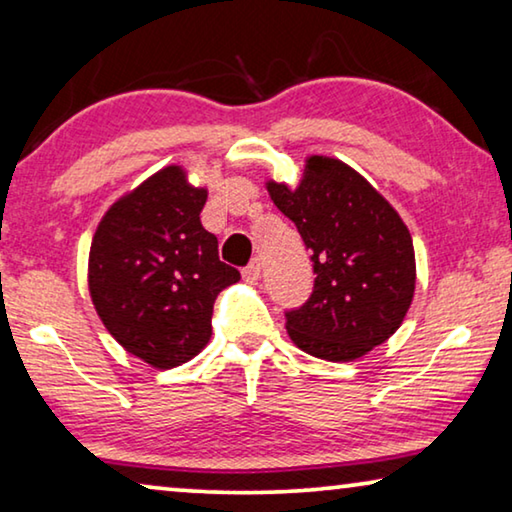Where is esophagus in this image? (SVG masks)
<instances>
[{"mask_svg": "<svg viewBox=\"0 0 512 512\" xmlns=\"http://www.w3.org/2000/svg\"><path fill=\"white\" fill-rule=\"evenodd\" d=\"M259 276H262V264H259V259H253V262L243 269V280L250 282V285H255Z\"/></svg>", "mask_w": 512, "mask_h": 512, "instance_id": "esophagus-1", "label": "esophagus"}]
</instances>
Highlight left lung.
<instances>
[{"mask_svg":"<svg viewBox=\"0 0 512 512\" xmlns=\"http://www.w3.org/2000/svg\"><path fill=\"white\" fill-rule=\"evenodd\" d=\"M271 202L310 248L315 289L287 312V335L301 352L349 363L400 329L414 301L411 234L372 183L331 156H308L296 186L266 181Z\"/></svg>","mask_w":512,"mask_h":512,"instance_id":"1","label":"left lung"}]
</instances>
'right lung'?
I'll use <instances>...</instances> for the list:
<instances>
[{
  "label": "right lung",
  "mask_w": 512,
  "mask_h": 512,
  "mask_svg": "<svg viewBox=\"0 0 512 512\" xmlns=\"http://www.w3.org/2000/svg\"><path fill=\"white\" fill-rule=\"evenodd\" d=\"M207 195L186 167L167 165L114 200L91 239L96 315L128 354L156 370L177 368L209 345L216 296L241 278L202 227Z\"/></svg>",
  "instance_id": "1"
}]
</instances>
